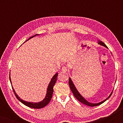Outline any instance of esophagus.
Listing matches in <instances>:
<instances>
[{
  "instance_id": "esophagus-1",
  "label": "esophagus",
  "mask_w": 123,
  "mask_h": 123,
  "mask_svg": "<svg viewBox=\"0 0 123 123\" xmlns=\"http://www.w3.org/2000/svg\"><path fill=\"white\" fill-rule=\"evenodd\" d=\"M67 70H68V69L66 67H63V68L62 69V73H67Z\"/></svg>"
}]
</instances>
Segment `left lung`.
<instances>
[{"instance_id":"8db88e82","label":"left lung","mask_w":123,"mask_h":123,"mask_svg":"<svg viewBox=\"0 0 123 123\" xmlns=\"http://www.w3.org/2000/svg\"><path fill=\"white\" fill-rule=\"evenodd\" d=\"M98 43L99 45H101V46L105 47L106 48H108L106 45L105 43H103V42L100 41V40L98 41ZM69 85L70 88L72 91V93H73V95H74V97H75V98H76L77 100L79 101H80V102H81V103L85 104V105H86L87 106H92H92H96L101 105V104L104 103L105 101H106L107 99L110 98V97L111 96L112 93V91L111 93H110V95L108 97H107L105 100L102 101L98 102V103H91V102H88V101H87L86 100V99L84 98V97L82 96L81 95H80V92H78V91L77 90L76 87H75V85H74L73 82V81H72V80H71V78H69Z\"/></svg>"}]
</instances>
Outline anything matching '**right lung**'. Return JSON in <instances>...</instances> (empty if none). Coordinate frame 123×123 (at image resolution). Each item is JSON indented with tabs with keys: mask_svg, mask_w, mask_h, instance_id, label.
<instances>
[{
	"mask_svg": "<svg viewBox=\"0 0 123 123\" xmlns=\"http://www.w3.org/2000/svg\"><path fill=\"white\" fill-rule=\"evenodd\" d=\"M37 35H38V34L35 35H34V36H33L31 37H30L27 40V41H28V40L31 39V38L33 37L37 36ZM25 42H26V41H25ZM58 74V73H56L53 77V78H51V80H50L48 88H47V91H46V96H45V97L43 100H42L41 101H40V102H27V101H26L23 100L22 99H21L19 96H18L17 95V93H16V92H15L14 88H13L12 85V87L13 92H14L15 96H16L17 98L20 102L24 104L25 105H26L28 107H31V108L41 109V108H43V107L46 106L48 105L49 103L50 100H51L52 96H53V87H54V86L56 82ZM9 80H10V81H11V83H12L11 79V77H10V75H9Z\"/></svg>",
	"mask_w": 123,
	"mask_h": 123,
	"instance_id": "obj_1",
	"label": "right lung"
}]
</instances>
